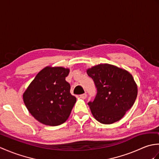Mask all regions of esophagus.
<instances>
[{"label":"esophagus","mask_w":159,"mask_h":159,"mask_svg":"<svg viewBox=\"0 0 159 159\" xmlns=\"http://www.w3.org/2000/svg\"><path fill=\"white\" fill-rule=\"evenodd\" d=\"M80 97L81 98H83V99H85L86 98H87V93H83V94H81V95H80Z\"/></svg>","instance_id":"esophagus-1"}]
</instances>
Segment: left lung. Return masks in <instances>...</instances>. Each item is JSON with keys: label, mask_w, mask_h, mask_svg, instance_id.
<instances>
[{"label": "left lung", "mask_w": 159, "mask_h": 159, "mask_svg": "<svg viewBox=\"0 0 159 159\" xmlns=\"http://www.w3.org/2000/svg\"><path fill=\"white\" fill-rule=\"evenodd\" d=\"M97 89L93 101L87 103L95 119L104 124L119 121L133 107L137 87L131 74L109 64H100L88 69Z\"/></svg>", "instance_id": "1"}]
</instances>
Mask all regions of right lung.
Instances as JSON below:
<instances>
[{"instance_id":"obj_1","label":"right lung","mask_w":159,"mask_h":159,"mask_svg":"<svg viewBox=\"0 0 159 159\" xmlns=\"http://www.w3.org/2000/svg\"><path fill=\"white\" fill-rule=\"evenodd\" d=\"M69 69L46 67L37 74L23 94L27 109L45 125L58 126L67 120L76 98L66 80Z\"/></svg>"}]
</instances>
